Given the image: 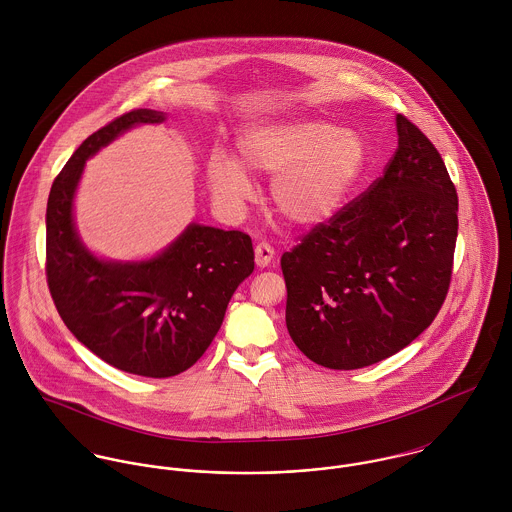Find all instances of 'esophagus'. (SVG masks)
Masks as SVG:
<instances>
[{
  "instance_id": "1",
  "label": "esophagus",
  "mask_w": 512,
  "mask_h": 512,
  "mask_svg": "<svg viewBox=\"0 0 512 512\" xmlns=\"http://www.w3.org/2000/svg\"><path fill=\"white\" fill-rule=\"evenodd\" d=\"M254 254H256V264L260 266V268H266L272 260H274V248L268 244V242H260V244H256V248H254Z\"/></svg>"
}]
</instances>
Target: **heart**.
I'll return each instance as SVG.
<instances>
[{"label": "heart", "mask_w": 512, "mask_h": 512, "mask_svg": "<svg viewBox=\"0 0 512 512\" xmlns=\"http://www.w3.org/2000/svg\"><path fill=\"white\" fill-rule=\"evenodd\" d=\"M248 173L273 177L272 203L293 224H317L335 215L357 181L365 142L321 120H286L248 130L238 140ZM207 177L220 205L238 209L252 195V181L236 161L217 153Z\"/></svg>", "instance_id": "obj_1"}]
</instances>
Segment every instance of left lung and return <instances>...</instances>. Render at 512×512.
<instances>
[{
  "mask_svg": "<svg viewBox=\"0 0 512 512\" xmlns=\"http://www.w3.org/2000/svg\"><path fill=\"white\" fill-rule=\"evenodd\" d=\"M398 147L363 195L282 256L286 325L317 365L353 370L408 347L449 290L457 193L438 149L406 116Z\"/></svg>",
  "mask_w": 512,
  "mask_h": 512,
  "instance_id": "left-lung-1",
  "label": "left lung"
}]
</instances>
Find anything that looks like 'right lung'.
Instances as JSON below:
<instances>
[{"instance_id":"obj_1","label":"right lung","mask_w":512,"mask_h":512,"mask_svg":"<svg viewBox=\"0 0 512 512\" xmlns=\"http://www.w3.org/2000/svg\"><path fill=\"white\" fill-rule=\"evenodd\" d=\"M138 108L88 136L55 177L47 203V284L74 337L104 363L147 378L195 365L222 325L234 290L254 270L248 234L189 224L146 262H106L80 242L73 199L84 163L138 124L163 122Z\"/></svg>"}]
</instances>
